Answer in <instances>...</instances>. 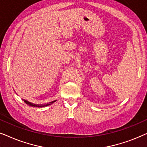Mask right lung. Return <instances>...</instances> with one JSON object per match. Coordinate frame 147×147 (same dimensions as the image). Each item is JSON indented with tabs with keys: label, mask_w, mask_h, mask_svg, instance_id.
Returning a JSON list of instances; mask_svg holds the SVG:
<instances>
[{
	"label": "right lung",
	"mask_w": 147,
	"mask_h": 147,
	"mask_svg": "<svg viewBox=\"0 0 147 147\" xmlns=\"http://www.w3.org/2000/svg\"><path fill=\"white\" fill-rule=\"evenodd\" d=\"M24 100V102H25L26 104H29V105L31 106H35H35H36V107H43V106H47L50 105V104H53V102H55L56 101V100H54V101H53V102H49V103L44 104V105H43V104H33V103H31V102L27 101V100Z\"/></svg>",
	"instance_id": "right-lung-1"
}]
</instances>
